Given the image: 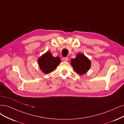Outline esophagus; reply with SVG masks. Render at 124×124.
Returning a JSON list of instances; mask_svg holds the SVG:
<instances>
[{"mask_svg":"<svg viewBox=\"0 0 124 124\" xmlns=\"http://www.w3.org/2000/svg\"><path fill=\"white\" fill-rule=\"evenodd\" d=\"M63 60L64 62H67L68 60V57H64L63 58Z\"/></svg>","mask_w":124,"mask_h":124,"instance_id":"esophagus-1","label":"esophagus"}]
</instances>
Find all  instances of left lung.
Masks as SVG:
<instances>
[{"mask_svg":"<svg viewBox=\"0 0 124 124\" xmlns=\"http://www.w3.org/2000/svg\"><path fill=\"white\" fill-rule=\"evenodd\" d=\"M71 65L77 73L83 75L89 70L91 63L83 54L79 53L75 59H71Z\"/></svg>","mask_w":124,"mask_h":124,"instance_id":"obj_1","label":"left lung"}]
</instances>
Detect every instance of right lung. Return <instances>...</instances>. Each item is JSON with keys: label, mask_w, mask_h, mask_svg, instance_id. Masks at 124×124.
Returning <instances> with one entry per match:
<instances>
[{"label": "right lung", "mask_w": 124, "mask_h": 124, "mask_svg": "<svg viewBox=\"0 0 124 124\" xmlns=\"http://www.w3.org/2000/svg\"><path fill=\"white\" fill-rule=\"evenodd\" d=\"M61 62L59 57H54L48 51L38 59V63L41 70L46 74L54 71Z\"/></svg>", "instance_id": "add662e5"}]
</instances>
